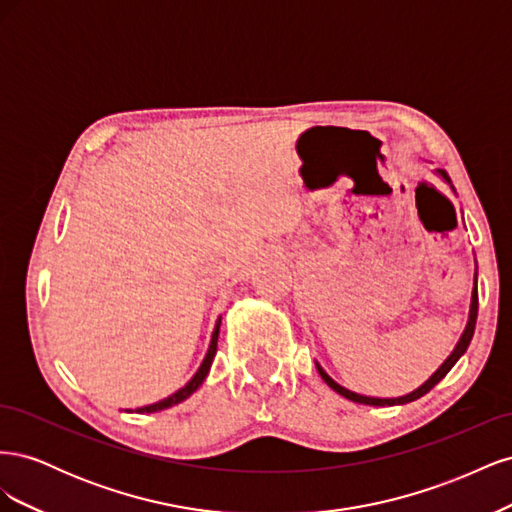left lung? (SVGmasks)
Masks as SVG:
<instances>
[{
	"label": "left lung",
	"mask_w": 512,
	"mask_h": 512,
	"mask_svg": "<svg viewBox=\"0 0 512 512\" xmlns=\"http://www.w3.org/2000/svg\"><path fill=\"white\" fill-rule=\"evenodd\" d=\"M444 177H446V173H444ZM476 318H478V290L474 288V292H472V307H470V320H468V327H466V331H463V335H461V339H459V344H457V348L453 350V354L448 356V359L442 363V367L436 371V374H433L421 389H416L414 393H410V395H406V397H397V399H378V397H365V395H356V393H352V391H348V389H344V386H339L333 378H329L327 374H324V369L318 365V371H320V376H322V380L327 382L331 389L335 391V393H339L342 397H346V399H350V401H354V404H365V406H401V404H410V401H414V399H418V397H423V395H427L433 386H436L448 371L453 369V365L461 359V354L468 350V346H470V342H472V335H474V329H476Z\"/></svg>",
	"instance_id": "left-lung-1"
}]
</instances>
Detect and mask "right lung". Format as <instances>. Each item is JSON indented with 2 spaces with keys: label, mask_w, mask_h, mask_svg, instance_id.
<instances>
[{
  "label": "right lung",
  "mask_w": 512,
  "mask_h": 512,
  "mask_svg": "<svg viewBox=\"0 0 512 512\" xmlns=\"http://www.w3.org/2000/svg\"><path fill=\"white\" fill-rule=\"evenodd\" d=\"M220 322L222 320H218V324H215V331H213V335H211V344H209V350H207V356H205V361H203V365L198 367V371H196V376L183 386V389H179L175 395H170V397H166V399H162V401H158V404H151V406H145V408H138L136 412H158V410H166V408H170V406H177V404H181L183 399H188L200 384H203V380L207 378V374H209V369H211V363H213V356H215V352H218V335H220Z\"/></svg>",
  "instance_id": "obj_1"
}]
</instances>
